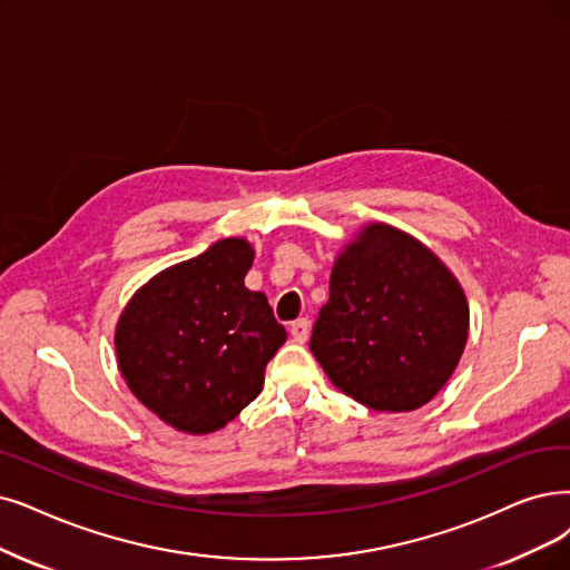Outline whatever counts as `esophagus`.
Wrapping results in <instances>:
<instances>
[{
	"instance_id": "34e87169",
	"label": "esophagus",
	"mask_w": 570,
	"mask_h": 570,
	"mask_svg": "<svg viewBox=\"0 0 570 570\" xmlns=\"http://www.w3.org/2000/svg\"><path fill=\"white\" fill-rule=\"evenodd\" d=\"M289 334H292L294 341H299V344H304V341H306L308 334H311V323L306 321V317H299L297 323H292Z\"/></svg>"
}]
</instances>
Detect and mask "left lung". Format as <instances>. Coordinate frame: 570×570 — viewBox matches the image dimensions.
I'll return each mask as SVG.
<instances>
[{"label": "left lung", "instance_id": "1", "mask_svg": "<svg viewBox=\"0 0 570 570\" xmlns=\"http://www.w3.org/2000/svg\"><path fill=\"white\" fill-rule=\"evenodd\" d=\"M468 330L470 306L449 266L412 234L370 222L334 259L311 353L334 389L402 414L444 389Z\"/></svg>", "mask_w": 570, "mask_h": 570}]
</instances>
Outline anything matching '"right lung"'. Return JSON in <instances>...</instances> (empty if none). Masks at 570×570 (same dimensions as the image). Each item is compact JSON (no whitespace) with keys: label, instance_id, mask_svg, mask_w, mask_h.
<instances>
[{"label":"right lung","instance_id":"add662e5","mask_svg":"<svg viewBox=\"0 0 570 570\" xmlns=\"http://www.w3.org/2000/svg\"><path fill=\"white\" fill-rule=\"evenodd\" d=\"M253 262L249 240H217L158 271L119 315L114 348L128 391L179 432L208 435L234 421L285 344L266 294L245 287Z\"/></svg>","mask_w":570,"mask_h":570}]
</instances>
